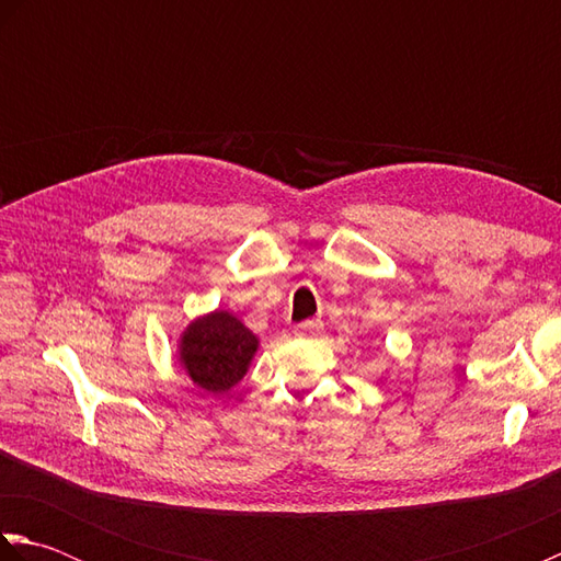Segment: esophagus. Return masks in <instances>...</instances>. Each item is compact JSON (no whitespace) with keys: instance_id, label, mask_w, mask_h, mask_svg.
I'll return each instance as SVG.
<instances>
[{"instance_id":"1","label":"esophagus","mask_w":561,"mask_h":561,"mask_svg":"<svg viewBox=\"0 0 561 561\" xmlns=\"http://www.w3.org/2000/svg\"><path fill=\"white\" fill-rule=\"evenodd\" d=\"M318 323L316 320H304V323H299L294 328V335H299V337H311V335H316L318 332Z\"/></svg>"}]
</instances>
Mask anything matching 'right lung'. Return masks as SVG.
I'll return each mask as SVG.
<instances>
[{"label":"right lung","instance_id":"1","mask_svg":"<svg viewBox=\"0 0 561 561\" xmlns=\"http://www.w3.org/2000/svg\"><path fill=\"white\" fill-rule=\"evenodd\" d=\"M260 340L229 311L195 318L178 342L190 380L207 392H226L248 371Z\"/></svg>","mask_w":561,"mask_h":561}]
</instances>
